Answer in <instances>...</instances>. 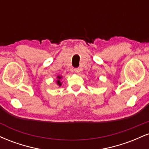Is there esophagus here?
Listing matches in <instances>:
<instances>
[{"label":"esophagus","instance_id":"34e87169","mask_svg":"<svg viewBox=\"0 0 149 149\" xmlns=\"http://www.w3.org/2000/svg\"><path fill=\"white\" fill-rule=\"evenodd\" d=\"M73 71L76 73H79L80 72V69H73Z\"/></svg>","mask_w":149,"mask_h":149}]
</instances>
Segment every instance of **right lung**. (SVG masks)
I'll return each instance as SVG.
<instances>
[{"label": "right lung", "instance_id": "right-lung-1", "mask_svg": "<svg viewBox=\"0 0 149 149\" xmlns=\"http://www.w3.org/2000/svg\"><path fill=\"white\" fill-rule=\"evenodd\" d=\"M61 78H62V76H57V80H56V83H57V84L59 87H60L61 84H62V83L61 82Z\"/></svg>", "mask_w": 149, "mask_h": 149}]
</instances>
